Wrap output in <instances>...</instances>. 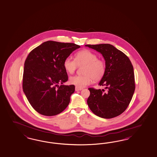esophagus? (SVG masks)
<instances>
[{
	"mask_svg": "<svg viewBox=\"0 0 157 157\" xmlns=\"http://www.w3.org/2000/svg\"><path fill=\"white\" fill-rule=\"evenodd\" d=\"M82 89H83L82 88H80V87H75L76 91H79V90H81Z\"/></svg>",
	"mask_w": 157,
	"mask_h": 157,
	"instance_id": "esophagus-1",
	"label": "esophagus"
}]
</instances>
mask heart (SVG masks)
I'll list each match as a JSON object with an SVG mask.
<instances>
[{"mask_svg":"<svg viewBox=\"0 0 157 157\" xmlns=\"http://www.w3.org/2000/svg\"><path fill=\"white\" fill-rule=\"evenodd\" d=\"M64 68L69 74H74L78 67H83V75H75L70 79L71 83L82 88L94 81H100L106 72V63L102 59H98V56L92 51L85 49L78 52L75 59L71 57L64 61Z\"/></svg>","mask_w":157,"mask_h":157,"instance_id":"obj_1","label":"heart"}]
</instances>
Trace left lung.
Segmentation results:
<instances>
[{
    "label": "left lung",
    "mask_w": 157,
    "mask_h": 157,
    "mask_svg": "<svg viewBox=\"0 0 157 157\" xmlns=\"http://www.w3.org/2000/svg\"><path fill=\"white\" fill-rule=\"evenodd\" d=\"M103 55L106 72L99 83L104 89L89 88L87 103L92 112L105 119L123 113L129 105L135 90L133 67L128 57L110 44H86Z\"/></svg>",
    "instance_id": "left-lung-1"
}]
</instances>
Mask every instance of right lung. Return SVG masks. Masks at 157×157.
<instances>
[{
	"instance_id": "1",
	"label": "right lung",
	"mask_w": 157,
	"mask_h": 157,
	"mask_svg": "<svg viewBox=\"0 0 157 157\" xmlns=\"http://www.w3.org/2000/svg\"><path fill=\"white\" fill-rule=\"evenodd\" d=\"M81 46L72 43L49 40L28 55L25 61L22 89L28 100L38 113L54 116L68 105L75 86L63 84L68 81L64 61Z\"/></svg>"
}]
</instances>
